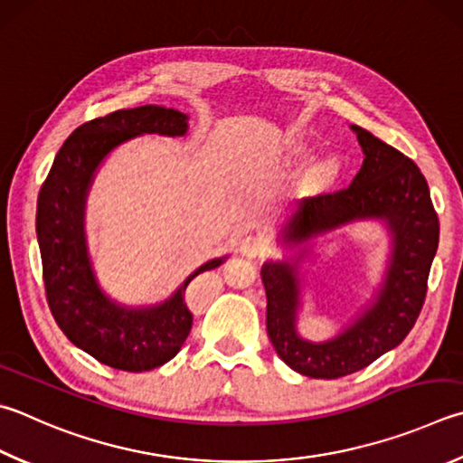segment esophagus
<instances>
[{
    "instance_id": "obj_1",
    "label": "esophagus",
    "mask_w": 463,
    "mask_h": 463,
    "mask_svg": "<svg viewBox=\"0 0 463 463\" xmlns=\"http://www.w3.org/2000/svg\"><path fill=\"white\" fill-rule=\"evenodd\" d=\"M267 247V241L260 237V234H249V237H245L241 241V250L242 255L247 257H257L265 250Z\"/></svg>"
}]
</instances>
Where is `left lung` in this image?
<instances>
[{
  "label": "left lung",
  "instance_id": "left-lung-1",
  "mask_svg": "<svg viewBox=\"0 0 463 463\" xmlns=\"http://www.w3.org/2000/svg\"><path fill=\"white\" fill-rule=\"evenodd\" d=\"M364 162L348 188L301 200L288 226L289 241H306L363 218H383L392 232V255L374 304L334 340L314 344L296 332L299 279L296 263H265L267 334L285 364L312 378H340L363 371L399 346L415 326L439 242V218L425 175L413 159L352 125Z\"/></svg>",
  "mask_w": 463,
  "mask_h": 463
}]
</instances>
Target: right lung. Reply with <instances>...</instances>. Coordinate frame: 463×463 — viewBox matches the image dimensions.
<instances>
[{"label":"right lung","mask_w":463,"mask_h":463,"mask_svg":"<svg viewBox=\"0 0 463 463\" xmlns=\"http://www.w3.org/2000/svg\"><path fill=\"white\" fill-rule=\"evenodd\" d=\"M186 119L175 109L144 105L82 123L56 154L38 194L36 234L50 312L74 346L117 371H151L178 354L192 327V312L184 301L188 283L224 259L198 267L164 304L141 309L117 306L99 289L87 257L85 198L92 174L113 147L141 133L184 136Z\"/></svg>","instance_id":"right-lung-1"}]
</instances>
